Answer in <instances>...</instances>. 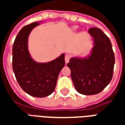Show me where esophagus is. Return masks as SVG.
Returning <instances> with one entry per match:
<instances>
[{
  "label": "esophagus",
  "instance_id": "1",
  "mask_svg": "<svg viewBox=\"0 0 125 125\" xmlns=\"http://www.w3.org/2000/svg\"><path fill=\"white\" fill-rule=\"evenodd\" d=\"M70 55H66L65 56V63H68L69 62V61H70Z\"/></svg>",
  "mask_w": 125,
  "mask_h": 125
}]
</instances>
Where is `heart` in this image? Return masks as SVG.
Here are the masks:
<instances>
[{"label":"heart","mask_w":125,"mask_h":125,"mask_svg":"<svg viewBox=\"0 0 125 125\" xmlns=\"http://www.w3.org/2000/svg\"><path fill=\"white\" fill-rule=\"evenodd\" d=\"M78 28V26H74V27H73V30H76Z\"/></svg>","instance_id":"heart-1"}]
</instances>
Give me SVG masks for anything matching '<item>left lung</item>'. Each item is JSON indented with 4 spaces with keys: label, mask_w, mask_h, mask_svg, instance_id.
<instances>
[{
    "label": "left lung",
    "mask_w": 125,
    "mask_h": 125,
    "mask_svg": "<svg viewBox=\"0 0 125 125\" xmlns=\"http://www.w3.org/2000/svg\"><path fill=\"white\" fill-rule=\"evenodd\" d=\"M92 47L85 56H73L67 65L76 90L84 95L98 94L110 83L115 55L110 39L98 28H91Z\"/></svg>",
    "instance_id": "1"
}]
</instances>
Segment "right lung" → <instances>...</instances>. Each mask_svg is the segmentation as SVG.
<instances>
[{"label": "right lung", "instance_id": "1", "mask_svg": "<svg viewBox=\"0 0 125 125\" xmlns=\"http://www.w3.org/2000/svg\"><path fill=\"white\" fill-rule=\"evenodd\" d=\"M42 21L35 22L21 29L12 47V69L21 88L37 98L49 96L54 91L59 73L65 65V54L49 62H38L29 51V37Z\"/></svg>", "mask_w": 125, "mask_h": 125}]
</instances>
